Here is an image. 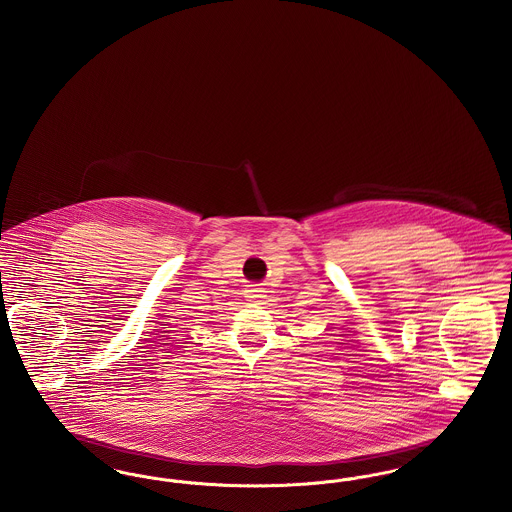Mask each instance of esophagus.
Wrapping results in <instances>:
<instances>
[{
  "mask_svg": "<svg viewBox=\"0 0 512 512\" xmlns=\"http://www.w3.org/2000/svg\"><path fill=\"white\" fill-rule=\"evenodd\" d=\"M247 297H249V299H257V301H259V299H263L265 295L259 292V290H249V292H247Z\"/></svg>",
  "mask_w": 512,
  "mask_h": 512,
  "instance_id": "1",
  "label": "esophagus"
}]
</instances>
